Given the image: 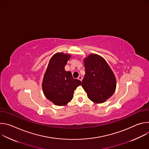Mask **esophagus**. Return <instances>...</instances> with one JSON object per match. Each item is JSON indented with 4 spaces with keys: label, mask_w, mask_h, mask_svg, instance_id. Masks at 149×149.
<instances>
[{
    "label": "esophagus",
    "mask_w": 149,
    "mask_h": 149,
    "mask_svg": "<svg viewBox=\"0 0 149 149\" xmlns=\"http://www.w3.org/2000/svg\"><path fill=\"white\" fill-rule=\"evenodd\" d=\"M78 79L81 81L82 80V77L81 76H79V77H78Z\"/></svg>",
    "instance_id": "1"
}]
</instances>
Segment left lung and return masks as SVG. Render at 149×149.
<instances>
[{
	"mask_svg": "<svg viewBox=\"0 0 149 149\" xmlns=\"http://www.w3.org/2000/svg\"><path fill=\"white\" fill-rule=\"evenodd\" d=\"M84 62L86 74L81 86L90 100L102 103L115 92V75L107 62L100 55L90 54Z\"/></svg>",
	"mask_w": 149,
	"mask_h": 149,
	"instance_id": "left-lung-1",
	"label": "left lung"
}]
</instances>
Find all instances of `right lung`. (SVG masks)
Instances as JSON below:
<instances>
[{
    "label": "right lung",
    "instance_id": "1",
    "mask_svg": "<svg viewBox=\"0 0 149 149\" xmlns=\"http://www.w3.org/2000/svg\"><path fill=\"white\" fill-rule=\"evenodd\" d=\"M71 55L54 54L49 60L42 82V90L45 97L56 105H65L73 98L74 90L81 82L72 77L70 71L65 70Z\"/></svg>",
    "mask_w": 149,
    "mask_h": 149
}]
</instances>
